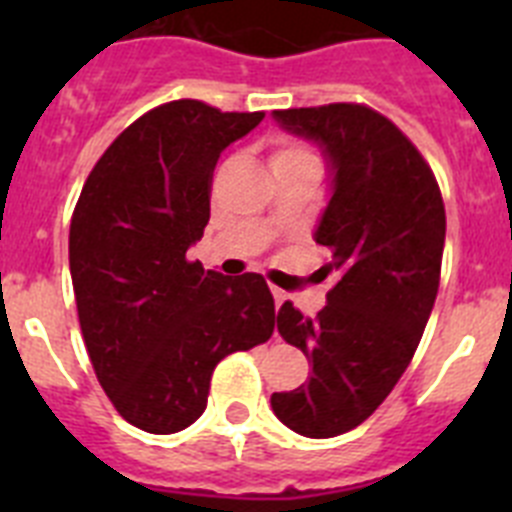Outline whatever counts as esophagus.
<instances>
[{"instance_id": "esophagus-1", "label": "esophagus", "mask_w": 512, "mask_h": 512, "mask_svg": "<svg viewBox=\"0 0 512 512\" xmlns=\"http://www.w3.org/2000/svg\"><path fill=\"white\" fill-rule=\"evenodd\" d=\"M271 295H274V305H282L284 300H287V292H284V289H279V287H271Z\"/></svg>"}]
</instances>
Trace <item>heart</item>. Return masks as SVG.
Masks as SVG:
<instances>
[{
	"mask_svg": "<svg viewBox=\"0 0 512 512\" xmlns=\"http://www.w3.org/2000/svg\"><path fill=\"white\" fill-rule=\"evenodd\" d=\"M297 153H307V151H305V148L287 143V146H279L277 151L271 153V161H274V158H284V156H297Z\"/></svg>",
	"mask_w": 512,
	"mask_h": 512,
	"instance_id": "1",
	"label": "heart"
}]
</instances>
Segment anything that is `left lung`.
I'll return each mask as SVG.
<instances>
[{
    "label": "left lung",
    "instance_id": "left-lung-1",
    "mask_svg": "<svg viewBox=\"0 0 512 512\" xmlns=\"http://www.w3.org/2000/svg\"><path fill=\"white\" fill-rule=\"evenodd\" d=\"M274 120L323 148L333 182L315 243L333 253L338 282L318 318L279 307L277 330L312 374L274 392L271 410L300 436L333 438L364 423L413 359L438 295L446 210L431 166L372 107L274 110Z\"/></svg>",
    "mask_w": 512,
    "mask_h": 512
}]
</instances>
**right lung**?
<instances>
[{"label": "right lung", "instance_id": "1", "mask_svg": "<svg viewBox=\"0 0 512 512\" xmlns=\"http://www.w3.org/2000/svg\"><path fill=\"white\" fill-rule=\"evenodd\" d=\"M261 120L161 104L112 140L79 194L69 264L81 336L102 390L140 431H184L205 413L215 366L274 333L261 274L187 259L210 220L217 158Z\"/></svg>", "mask_w": 512, "mask_h": 512}]
</instances>
